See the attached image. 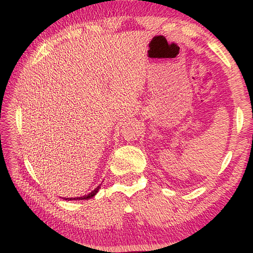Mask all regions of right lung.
Segmentation results:
<instances>
[{
	"label": "right lung",
	"instance_id": "1",
	"mask_svg": "<svg viewBox=\"0 0 253 253\" xmlns=\"http://www.w3.org/2000/svg\"><path fill=\"white\" fill-rule=\"evenodd\" d=\"M100 187H101V184H99V186L95 188L94 190H92L91 192H89V194L87 195H84V196H82V197H73V198H63V199H65V200H83V199H90V198H92V197H94L95 195H97V192L99 191V189H100Z\"/></svg>",
	"mask_w": 253,
	"mask_h": 253
}]
</instances>
